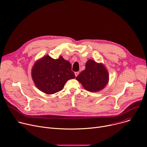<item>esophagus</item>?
<instances>
[{"instance_id":"obj_1","label":"esophagus","mask_w":147,"mask_h":147,"mask_svg":"<svg viewBox=\"0 0 147 147\" xmlns=\"http://www.w3.org/2000/svg\"><path fill=\"white\" fill-rule=\"evenodd\" d=\"M78 74H79V73H78V71H77V72H75V73H74V74H75L76 77H77V76L78 75Z\"/></svg>"}]
</instances>
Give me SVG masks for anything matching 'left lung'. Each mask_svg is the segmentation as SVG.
<instances>
[{"instance_id":"obj_1","label":"left lung","mask_w":147,"mask_h":147,"mask_svg":"<svg viewBox=\"0 0 147 147\" xmlns=\"http://www.w3.org/2000/svg\"><path fill=\"white\" fill-rule=\"evenodd\" d=\"M109 77L107 71L102 64L88 60L86 64L85 70L77 76L76 80L88 91L97 92L107 84Z\"/></svg>"}]
</instances>
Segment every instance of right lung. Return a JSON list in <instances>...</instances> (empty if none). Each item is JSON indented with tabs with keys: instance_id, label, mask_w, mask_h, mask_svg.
I'll return each mask as SVG.
<instances>
[{
	"instance_id": "right-lung-1",
	"label": "right lung",
	"mask_w": 147,
	"mask_h": 147,
	"mask_svg": "<svg viewBox=\"0 0 147 147\" xmlns=\"http://www.w3.org/2000/svg\"><path fill=\"white\" fill-rule=\"evenodd\" d=\"M32 76L36 87L49 94L61 91L67 81L76 77L69 61L61 56L54 59L49 56L35 63L32 70Z\"/></svg>"
}]
</instances>
